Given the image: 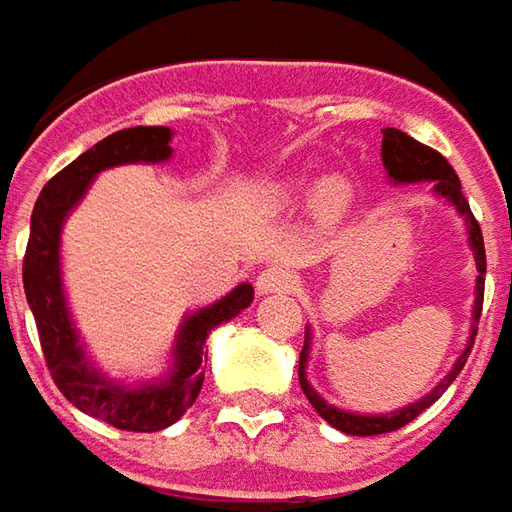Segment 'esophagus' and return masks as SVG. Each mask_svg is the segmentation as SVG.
<instances>
[{"label":"esophagus","instance_id":"34e87169","mask_svg":"<svg viewBox=\"0 0 512 512\" xmlns=\"http://www.w3.org/2000/svg\"><path fill=\"white\" fill-rule=\"evenodd\" d=\"M295 289V275L289 273L286 267L275 264V267H267L256 278V292L259 295H275V292H292Z\"/></svg>","mask_w":512,"mask_h":512}]
</instances>
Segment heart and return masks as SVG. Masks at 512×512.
Here are the masks:
<instances>
[{
    "label": "heart",
    "instance_id": "heart-1",
    "mask_svg": "<svg viewBox=\"0 0 512 512\" xmlns=\"http://www.w3.org/2000/svg\"><path fill=\"white\" fill-rule=\"evenodd\" d=\"M278 198L284 201V204H295L297 198H303V184L300 181H286L278 187ZM314 201L320 206V212H342L347 201H350V184L339 176H333V179L320 181V187L314 192Z\"/></svg>",
    "mask_w": 512,
    "mask_h": 512
}]
</instances>
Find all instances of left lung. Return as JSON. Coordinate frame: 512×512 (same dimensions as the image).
Segmentation results:
<instances>
[{
	"label": "left lung",
	"mask_w": 512,
	"mask_h": 512,
	"mask_svg": "<svg viewBox=\"0 0 512 512\" xmlns=\"http://www.w3.org/2000/svg\"><path fill=\"white\" fill-rule=\"evenodd\" d=\"M383 168L389 173V179L394 184H413V181H433V192L441 195L444 201L455 206L460 212V217L466 220V228H469V245L474 250V262H477V300H474V325H471V336L466 350L460 353V358L452 366L447 378L438 383L436 389L430 391L422 400L411 402L408 408L394 413H378V416H369V413H350L342 411V408H333L328 402L322 400L317 391L311 389V383L306 380V361H308V344H311V333H306V344L300 350V364H297V375H300V389L308 397V402L314 405V411L320 413L322 419L328 424H333L336 430H342L347 436H380V433H391V430H400L408 422H413L424 408H430L433 402L449 389V383L458 378V372L466 364V358L471 353V344H474V336H477V320H480L482 311V295H485V245H482V231L480 223L474 220L469 209V201L466 195L460 192V179L458 173L452 170L447 159L441 157L433 148L422 146L419 140H413L411 134L400 132V129H383Z\"/></svg>",
	"instance_id": "obj_1"
}]
</instances>
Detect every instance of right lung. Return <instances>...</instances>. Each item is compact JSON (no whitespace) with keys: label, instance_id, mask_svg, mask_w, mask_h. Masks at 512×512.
<instances>
[{"label":"right lung","instance_id":"obj_1","mask_svg":"<svg viewBox=\"0 0 512 512\" xmlns=\"http://www.w3.org/2000/svg\"><path fill=\"white\" fill-rule=\"evenodd\" d=\"M168 126H134L99 140L54 176L32 209L24 253V292L41 336V350L57 389L82 413L132 433H157L179 422L204 386V344L209 331L253 303V286L239 284L223 300L184 317L173 350V372L143 386L107 380L79 344L60 278V231L68 212L88 192L101 170L129 162H165L173 154Z\"/></svg>","mask_w":512,"mask_h":512}]
</instances>
